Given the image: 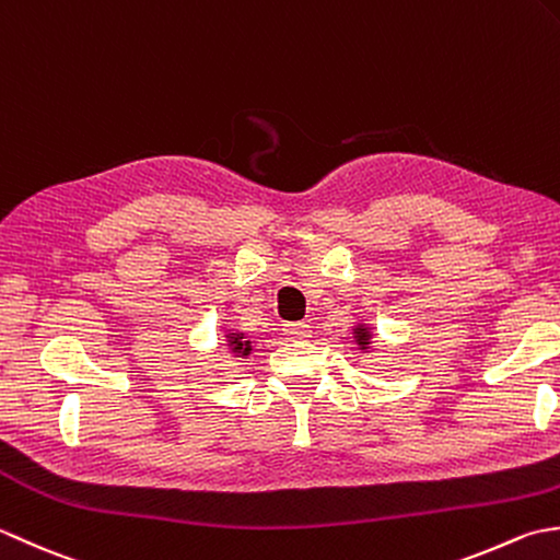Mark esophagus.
Instances as JSON below:
<instances>
[{
  "label": "esophagus",
  "mask_w": 560,
  "mask_h": 560,
  "mask_svg": "<svg viewBox=\"0 0 560 560\" xmlns=\"http://www.w3.org/2000/svg\"><path fill=\"white\" fill-rule=\"evenodd\" d=\"M284 334H288L294 340H304V338L312 336V328H310V324H304V322H300V324H284Z\"/></svg>",
  "instance_id": "1"
}]
</instances>
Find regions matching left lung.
Listing matches in <instances>:
<instances>
[{
  "label": "left lung",
  "instance_id": "left-lung-1",
  "mask_svg": "<svg viewBox=\"0 0 560 560\" xmlns=\"http://www.w3.org/2000/svg\"><path fill=\"white\" fill-rule=\"evenodd\" d=\"M352 334H355V343L360 346V350H370V340H372V330L368 326H355L352 328Z\"/></svg>",
  "mask_w": 560,
  "mask_h": 560
}]
</instances>
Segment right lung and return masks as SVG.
Here are the masks:
<instances>
[{"label": "right lung", "instance_id": "add662e5", "mask_svg": "<svg viewBox=\"0 0 560 560\" xmlns=\"http://www.w3.org/2000/svg\"><path fill=\"white\" fill-rule=\"evenodd\" d=\"M226 346H230V350L234 352V355L238 358H248L250 352V340H246L244 334H230L226 336Z\"/></svg>", "mask_w": 560, "mask_h": 560}]
</instances>
